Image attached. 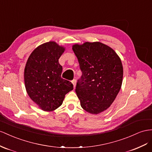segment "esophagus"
<instances>
[{"label":"esophagus","instance_id":"34e87169","mask_svg":"<svg viewBox=\"0 0 152 152\" xmlns=\"http://www.w3.org/2000/svg\"><path fill=\"white\" fill-rule=\"evenodd\" d=\"M72 83L73 84V86H74V88H75V87H76V80L75 79V80H73L72 81Z\"/></svg>","mask_w":152,"mask_h":152}]
</instances>
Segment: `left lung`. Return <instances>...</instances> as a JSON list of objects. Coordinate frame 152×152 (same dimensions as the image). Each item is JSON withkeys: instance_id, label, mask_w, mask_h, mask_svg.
<instances>
[{"instance_id": "1", "label": "left lung", "mask_w": 152, "mask_h": 152, "mask_svg": "<svg viewBox=\"0 0 152 152\" xmlns=\"http://www.w3.org/2000/svg\"><path fill=\"white\" fill-rule=\"evenodd\" d=\"M72 50L82 72L75 90L81 107L99 114L110 107L121 87V61L111 48L99 42L75 44Z\"/></svg>"}]
</instances>
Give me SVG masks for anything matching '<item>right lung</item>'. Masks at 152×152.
<instances>
[{
    "mask_svg": "<svg viewBox=\"0 0 152 152\" xmlns=\"http://www.w3.org/2000/svg\"><path fill=\"white\" fill-rule=\"evenodd\" d=\"M64 47L55 42L44 43L30 54L24 69V82L30 98L42 110L50 112L61 105L65 94L73 89L69 81L61 78L58 62Z\"/></svg>",
    "mask_w": 152,
    "mask_h": 152,
    "instance_id": "obj_1",
    "label": "right lung"
}]
</instances>
